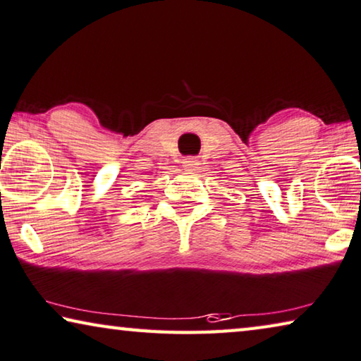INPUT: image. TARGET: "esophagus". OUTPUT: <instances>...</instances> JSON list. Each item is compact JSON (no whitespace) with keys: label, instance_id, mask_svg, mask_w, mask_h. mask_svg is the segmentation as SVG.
<instances>
[{"label":"esophagus","instance_id":"34e87169","mask_svg":"<svg viewBox=\"0 0 361 361\" xmlns=\"http://www.w3.org/2000/svg\"><path fill=\"white\" fill-rule=\"evenodd\" d=\"M183 167H185V169H188V170H194V169H196L197 167V160L196 159H194V157H186V159H183Z\"/></svg>","mask_w":361,"mask_h":361}]
</instances>
